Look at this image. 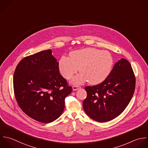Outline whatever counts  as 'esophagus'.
Segmentation results:
<instances>
[{
    "mask_svg": "<svg viewBox=\"0 0 148 148\" xmlns=\"http://www.w3.org/2000/svg\"><path fill=\"white\" fill-rule=\"evenodd\" d=\"M79 88H81V87L78 86H73V90H77L79 89Z\"/></svg>",
    "mask_w": 148,
    "mask_h": 148,
    "instance_id": "esophagus-1",
    "label": "esophagus"
}]
</instances>
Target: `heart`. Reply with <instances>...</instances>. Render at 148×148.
Segmentation results:
<instances>
[{"label":"heart","mask_w":148,"mask_h":148,"mask_svg":"<svg viewBox=\"0 0 148 148\" xmlns=\"http://www.w3.org/2000/svg\"><path fill=\"white\" fill-rule=\"evenodd\" d=\"M113 63L110 52L88 48L70 52L69 58L62 57L59 62V69L66 79H70L79 69L81 73L73 79V84L80 85L89 81L92 85H97L108 77Z\"/></svg>","instance_id":"1"}]
</instances>
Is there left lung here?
<instances>
[{
	"mask_svg": "<svg viewBox=\"0 0 148 148\" xmlns=\"http://www.w3.org/2000/svg\"><path fill=\"white\" fill-rule=\"evenodd\" d=\"M136 78L125 59L116 62L108 77L101 84L86 86L83 107L88 116L99 122L110 121L121 115L134 93Z\"/></svg>",
	"mask_w": 148,
	"mask_h": 148,
	"instance_id": "1",
	"label": "left lung"
}]
</instances>
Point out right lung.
<instances>
[{
	"label": "right lung",
	"mask_w": 148,
	"mask_h": 148,
	"mask_svg": "<svg viewBox=\"0 0 148 148\" xmlns=\"http://www.w3.org/2000/svg\"><path fill=\"white\" fill-rule=\"evenodd\" d=\"M14 90L21 110L42 123L57 119L64 108V99L72 87L60 75L59 63L51 49L24 58L13 77Z\"/></svg>",
	"instance_id": "right-lung-1"
}]
</instances>
